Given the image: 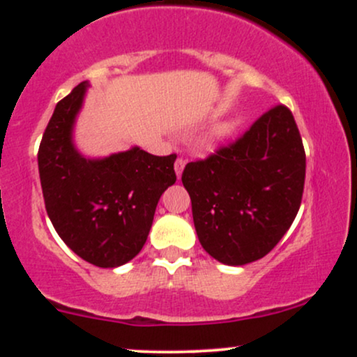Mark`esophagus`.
<instances>
[{
	"instance_id": "obj_1",
	"label": "esophagus",
	"mask_w": 357,
	"mask_h": 357,
	"mask_svg": "<svg viewBox=\"0 0 357 357\" xmlns=\"http://www.w3.org/2000/svg\"><path fill=\"white\" fill-rule=\"evenodd\" d=\"M184 166H186V159H183V158L176 159V162H174V171H176V176H178V178H181Z\"/></svg>"
}]
</instances>
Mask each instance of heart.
Returning a JSON list of instances; mask_svg holds the SVG:
<instances>
[{
  "label": "heart",
  "mask_w": 357,
  "mask_h": 357,
  "mask_svg": "<svg viewBox=\"0 0 357 357\" xmlns=\"http://www.w3.org/2000/svg\"><path fill=\"white\" fill-rule=\"evenodd\" d=\"M236 130V122L235 121H227V122H220L216 124L206 136L203 137L202 144L206 149H215L220 144H223L228 137L233 136V132Z\"/></svg>",
  "instance_id": "obj_1"
}]
</instances>
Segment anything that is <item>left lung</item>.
I'll use <instances>...</instances> for the list:
<instances>
[{
  "label": "left lung",
  "instance_id": "obj_1",
  "mask_svg": "<svg viewBox=\"0 0 357 357\" xmlns=\"http://www.w3.org/2000/svg\"><path fill=\"white\" fill-rule=\"evenodd\" d=\"M199 243L225 265L250 264L272 250L296 220L305 181V153L292 112L277 105L233 144L188 162Z\"/></svg>",
  "mask_w": 357,
  "mask_h": 357
}]
</instances>
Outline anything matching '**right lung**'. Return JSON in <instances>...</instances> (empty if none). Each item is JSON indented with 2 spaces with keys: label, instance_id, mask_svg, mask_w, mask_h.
Instances as JSON below:
<instances>
[{
  "label": "right lung",
  "instance_id": "1",
  "mask_svg": "<svg viewBox=\"0 0 357 357\" xmlns=\"http://www.w3.org/2000/svg\"><path fill=\"white\" fill-rule=\"evenodd\" d=\"M89 82L56 104L38 149L48 218L60 238L89 264L116 268L144 247L159 198L176 183V154L141 147L87 158L73 142V127Z\"/></svg>",
  "mask_w": 357,
  "mask_h": 357
}]
</instances>
